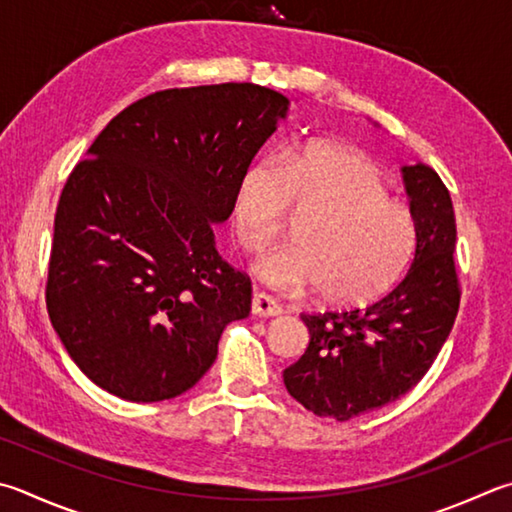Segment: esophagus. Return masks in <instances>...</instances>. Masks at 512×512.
Masks as SVG:
<instances>
[{
    "instance_id": "1",
    "label": "esophagus",
    "mask_w": 512,
    "mask_h": 512,
    "mask_svg": "<svg viewBox=\"0 0 512 512\" xmlns=\"http://www.w3.org/2000/svg\"><path fill=\"white\" fill-rule=\"evenodd\" d=\"M250 311L259 315V318H275V315L282 313V306L277 304L271 295L257 291L253 295V302H250Z\"/></svg>"
}]
</instances>
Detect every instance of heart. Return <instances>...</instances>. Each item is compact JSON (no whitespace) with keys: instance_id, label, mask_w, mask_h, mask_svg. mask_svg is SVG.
Instances as JSON below:
<instances>
[{"instance_id":"1","label":"heart","mask_w":512,"mask_h":512,"mask_svg":"<svg viewBox=\"0 0 512 512\" xmlns=\"http://www.w3.org/2000/svg\"><path fill=\"white\" fill-rule=\"evenodd\" d=\"M291 212L300 217L295 244L253 266L275 291L300 295L320 286L333 304H362L389 291L412 262V212L387 197L378 167L347 147L309 145L241 172L232 230L248 253L282 237Z\"/></svg>"}]
</instances>
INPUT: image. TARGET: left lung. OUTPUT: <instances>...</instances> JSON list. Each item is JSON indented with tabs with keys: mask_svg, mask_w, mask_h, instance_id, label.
I'll return each mask as SVG.
<instances>
[{
	"mask_svg": "<svg viewBox=\"0 0 512 512\" xmlns=\"http://www.w3.org/2000/svg\"><path fill=\"white\" fill-rule=\"evenodd\" d=\"M403 181L416 248L401 284L365 309L300 315L311 340L304 356L284 369V385L318 416L349 421L410 392L457 318L461 293L450 192L423 163L405 165Z\"/></svg>",
	"mask_w": 512,
	"mask_h": 512,
	"instance_id": "obj_1",
	"label": "left lung"
}]
</instances>
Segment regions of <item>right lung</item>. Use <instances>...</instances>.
<instances>
[{"label": "right lung", "instance_id": "add662e5", "mask_svg": "<svg viewBox=\"0 0 512 512\" xmlns=\"http://www.w3.org/2000/svg\"><path fill=\"white\" fill-rule=\"evenodd\" d=\"M291 100L250 82L165 89L120 111L55 210L46 309L91 383L132 403L188 392L250 280L215 248L241 172Z\"/></svg>", "mask_w": 512, "mask_h": 512}]
</instances>
